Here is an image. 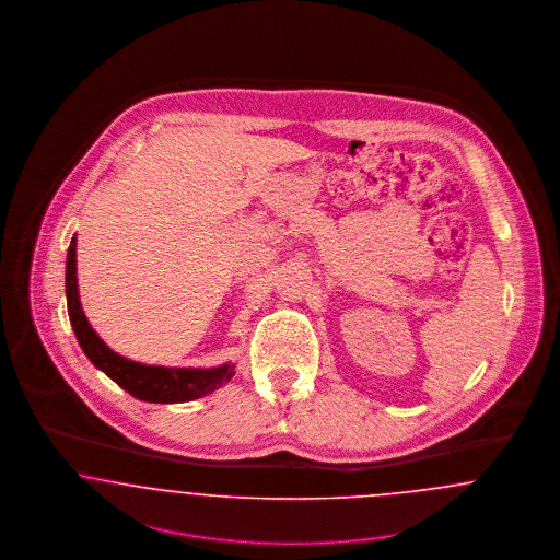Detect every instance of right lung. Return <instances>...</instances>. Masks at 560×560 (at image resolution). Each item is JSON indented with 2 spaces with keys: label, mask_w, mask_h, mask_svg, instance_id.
Segmentation results:
<instances>
[{
  "label": "right lung",
  "mask_w": 560,
  "mask_h": 560,
  "mask_svg": "<svg viewBox=\"0 0 560 560\" xmlns=\"http://www.w3.org/2000/svg\"><path fill=\"white\" fill-rule=\"evenodd\" d=\"M75 237H71L67 253V312L73 326V332L82 346L90 362L101 369L109 380L118 383L128 394L145 402H187L202 398L210 392L219 389L223 383L234 377V364L225 362L212 369H168V366H151L114 352L90 326L89 318L82 310L78 293V276H75Z\"/></svg>",
  "instance_id": "add662e5"
}]
</instances>
